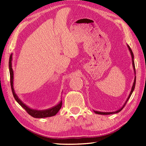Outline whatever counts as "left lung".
I'll use <instances>...</instances> for the list:
<instances>
[{
    "mask_svg": "<svg viewBox=\"0 0 146 146\" xmlns=\"http://www.w3.org/2000/svg\"><path fill=\"white\" fill-rule=\"evenodd\" d=\"M127 47L128 48V50L129 51H130V54H131V59H132V65H133V70H134V73H135V80H134V82H133V86H132V87H131V92L130 94H129L128 97L127 99V100L125 101V103L123 104V105L120 108L119 110H118L117 111H113V112H101V111H94V112L96 114H102V115H110V114H116V113H118V112H119L120 111H121L123 108H124L125 105H126L127 102H128V100H129V98H130L131 95L133 93V90H134L135 89V84H136V71H135V62H134V55H133V53L132 52V50L131 49L130 47L129 46L128 44H127Z\"/></svg>",
    "mask_w": 146,
    "mask_h": 146,
    "instance_id": "8db88e82",
    "label": "left lung"
}]
</instances>
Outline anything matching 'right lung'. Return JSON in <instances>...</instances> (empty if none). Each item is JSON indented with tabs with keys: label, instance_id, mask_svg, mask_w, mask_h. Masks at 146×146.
<instances>
[{
	"label": "right lung",
	"instance_id": "add662e5",
	"mask_svg": "<svg viewBox=\"0 0 146 146\" xmlns=\"http://www.w3.org/2000/svg\"><path fill=\"white\" fill-rule=\"evenodd\" d=\"M12 56H13V54H11L10 55V59H9L10 84H11L12 93H13V95L15 99L16 100V101L19 104V105L27 112V113L29 115H31V116H32V117H34L35 118H44V117H51V116L55 115L57 113V112H59V111L60 110V108L62 107V100L60 101V102L57 104V105L54 106L53 107H52L51 108H49V109H47V110H35V109H32V108L29 107L19 98L18 95H16V94L15 93L14 87H13L14 73H13V68H12Z\"/></svg>",
	"mask_w": 146,
	"mask_h": 146
}]
</instances>
